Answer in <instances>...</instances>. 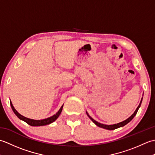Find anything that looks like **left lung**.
Masks as SVG:
<instances>
[{
  "label": "left lung",
  "mask_w": 155,
  "mask_h": 155,
  "mask_svg": "<svg viewBox=\"0 0 155 155\" xmlns=\"http://www.w3.org/2000/svg\"><path fill=\"white\" fill-rule=\"evenodd\" d=\"M142 101H143V98H142V99H141V101H140V103L139 105V106H138V107L137 108V109L135 110V111H134V113L132 115H131V116H130L129 118H128L127 120H124V121H123V122H121V123H117V124H114L107 125V124H101V123H98V122L96 121L95 120H94L93 118H92L91 116H89V114H88L87 113V112H86V113H87V114L88 115V117L90 118V119H91L92 121H93V123L97 125V126L99 127H101V128H105V129H107V130H114V129H116V128H119V127H124V125H126L127 124H128V123H129L130 121L132 120L133 118L134 117V116H135V115L137 114V111H138V110H139V108H140V105H141V103H142Z\"/></svg>",
  "instance_id": "8db88e82"
}]
</instances>
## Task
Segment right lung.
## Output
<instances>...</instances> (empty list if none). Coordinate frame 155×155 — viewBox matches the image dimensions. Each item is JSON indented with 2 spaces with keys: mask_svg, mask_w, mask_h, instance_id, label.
Listing matches in <instances>:
<instances>
[{
  "mask_svg": "<svg viewBox=\"0 0 155 155\" xmlns=\"http://www.w3.org/2000/svg\"><path fill=\"white\" fill-rule=\"evenodd\" d=\"M11 108H12L13 112H14L15 114L16 115V116H17V117L18 118H20V119L23 120V121L26 122V123H27L28 124L31 125V126H33V127L44 126V125L49 124L52 123H53L54 121H55L57 119V118L59 117V115L61 114L62 110V107H63V105H62L57 113L55 114H54L53 116H52L51 117H48L47 118H45V119H42V120H34V119H31V118L25 117L24 116H22V115H21V114H19L18 112L16 110L15 107H13L11 101Z\"/></svg>",
  "mask_w": 155,
  "mask_h": 155,
  "instance_id": "1",
  "label": "right lung"
}]
</instances>
